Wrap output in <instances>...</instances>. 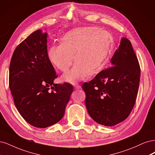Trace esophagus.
I'll list each match as a JSON object with an SVG mask.
<instances>
[{
  "instance_id": "1",
  "label": "esophagus",
  "mask_w": 155,
  "mask_h": 155,
  "mask_svg": "<svg viewBox=\"0 0 155 155\" xmlns=\"http://www.w3.org/2000/svg\"><path fill=\"white\" fill-rule=\"evenodd\" d=\"M74 87H75L76 89H81V86H80V85L78 84H74Z\"/></svg>"
}]
</instances>
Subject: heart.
I'll use <instances>...</instances> for the list:
<instances>
[{
    "instance_id": "1",
    "label": "heart",
    "mask_w": 155,
    "mask_h": 155,
    "mask_svg": "<svg viewBox=\"0 0 155 155\" xmlns=\"http://www.w3.org/2000/svg\"><path fill=\"white\" fill-rule=\"evenodd\" d=\"M113 46L110 33L97 27H81L67 32L61 43L51 45L48 56L51 64L62 72L67 71L71 66L74 56L76 63L62 77L64 81L74 83L102 69Z\"/></svg>"
}]
</instances>
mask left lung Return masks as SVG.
Here are the masks:
<instances>
[{
    "instance_id": "8db88e82",
    "label": "left lung",
    "mask_w": 155,
    "mask_h": 155,
    "mask_svg": "<svg viewBox=\"0 0 155 155\" xmlns=\"http://www.w3.org/2000/svg\"><path fill=\"white\" fill-rule=\"evenodd\" d=\"M111 62L113 66L101 71L82 86L89 114L106 126H115L131 113L140 77L137 57L127 38H122Z\"/></svg>"
}]
</instances>
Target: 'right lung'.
Returning <instances> with one entry per match:
<instances>
[{"label":"right lung","instance_id":"right-lung-1","mask_svg":"<svg viewBox=\"0 0 155 155\" xmlns=\"http://www.w3.org/2000/svg\"><path fill=\"white\" fill-rule=\"evenodd\" d=\"M47 33H32L15 49L9 86L15 105L31 126L46 128L59 122L73 90L72 85L54 84L57 77L47 50Z\"/></svg>","mask_w":155,"mask_h":155}]
</instances>
